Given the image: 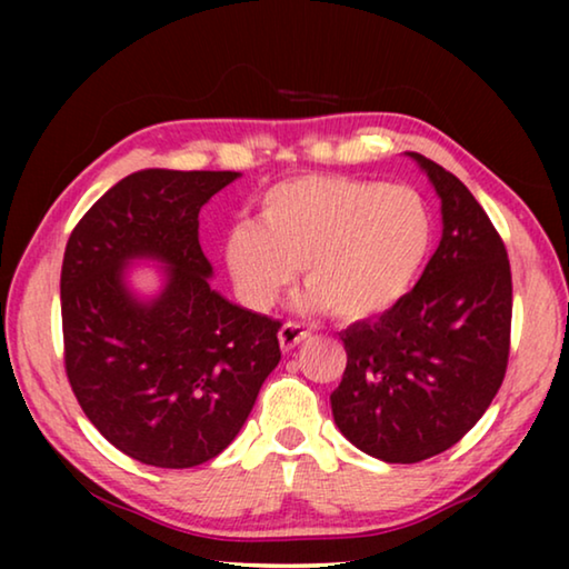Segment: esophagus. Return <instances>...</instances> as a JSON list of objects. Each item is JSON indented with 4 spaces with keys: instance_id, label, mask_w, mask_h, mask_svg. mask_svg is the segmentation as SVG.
I'll list each match as a JSON object with an SVG mask.
<instances>
[{
    "instance_id": "obj_1",
    "label": "esophagus",
    "mask_w": 569,
    "mask_h": 569,
    "mask_svg": "<svg viewBox=\"0 0 569 569\" xmlns=\"http://www.w3.org/2000/svg\"><path fill=\"white\" fill-rule=\"evenodd\" d=\"M308 336H311V333H308L303 326L288 321V323L281 326V331H278V343H281L283 351H291V349H296L298 343H303Z\"/></svg>"
}]
</instances>
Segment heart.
Returning <instances> with one entry per match:
<instances>
[{
	"instance_id": "obj_1",
	"label": "heart",
	"mask_w": 569,
	"mask_h": 569,
	"mask_svg": "<svg viewBox=\"0 0 569 569\" xmlns=\"http://www.w3.org/2000/svg\"><path fill=\"white\" fill-rule=\"evenodd\" d=\"M261 223L228 230L226 266L250 308L273 306L303 263L311 306L369 321L399 306L435 243V216L409 186L301 176L268 188Z\"/></svg>"
}]
</instances>
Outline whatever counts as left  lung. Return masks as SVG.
I'll use <instances>...</instances> for the list:
<instances>
[{"label": "left lung", "instance_id": "8db88e82", "mask_svg": "<svg viewBox=\"0 0 569 569\" xmlns=\"http://www.w3.org/2000/svg\"><path fill=\"white\" fill-rule=\"evenodd\" d=\"M441 198V240L419 283L377 321L341 333L346 371L331 393L341 435L389 465L441 455L502 387L512 326L507 248L465 182L407 152Z\"/></svg>", "mask_w": 569, "mask_h": 569}]
</instances>
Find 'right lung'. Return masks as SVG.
<instances>
[{
  "label": "right lung",
  "instance_id": "add662e5",
  "mask_svg": "<svg viewBox=\"0 0 569 569\" xmlns=\"http://www.w3.org/2000/svg\"><path fill=\"white\" fill-rule=\"evenodd\" d=\"M233 170L132 172L74 226L60 298L64 371L77 401L122 455L162 469L218 457L281 361L268 316L213 291L198 213ZM167 263L163 291L142 302L127 263Z\"/></svg>",
  "mask_w": 569,
  "mask_h": 569
}]
</instances>
